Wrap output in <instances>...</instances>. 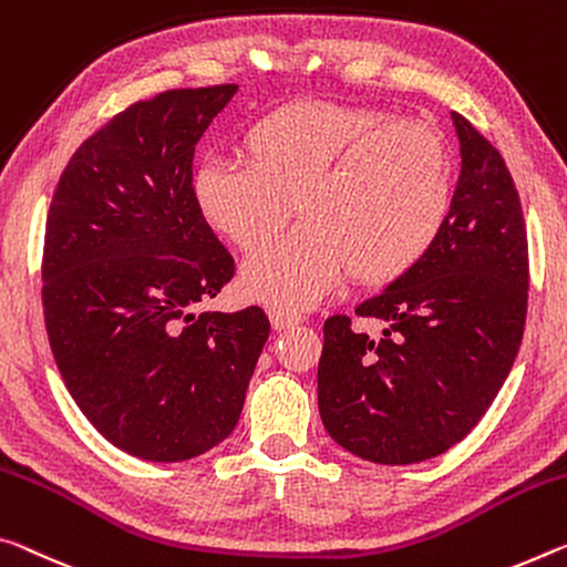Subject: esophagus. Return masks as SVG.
Wrapping results in <instances>:
<instances>
[{"mask_svg": "<svg viewBox=\"0 0 567 567\" xmlns=\"http://www.w3.org/2000/svg\"><path fill=\"white\" fill-rule=\"evenodd\" d=\"M302 318L295 316L290 310H282V308H269V322H272L275 330H287L292 326H298Z\"/></svg>", "mask_w": 567, "mask_h": 567, "instance_id": "1", "label": "esophagus"}]
</instances>
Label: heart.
<instances>
[{
    "label": "heart",
    "instance_id": "b5f03b06",
    "mask_svg": "<svg viewBox=\"0 0 567 567\" xmlns=\"http://www.w3.org/2000/svg\"><path fill=\"white\" fill-rule=\"evenodd\" d=\"M241 164L196 168L202 219L241 251L265 249L292 217L305 224L249 259L241 290L305 310L350 277L381 287L411 272L452 209V156L442 133L365 105L292 101L249 123Z\"/></svg>",
    "mask_w": 567,
    "mask_h": 567
}]
</instances>
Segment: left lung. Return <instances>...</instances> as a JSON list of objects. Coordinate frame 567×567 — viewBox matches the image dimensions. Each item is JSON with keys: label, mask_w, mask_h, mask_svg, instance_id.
I'll return each mask as SVG.
<instances>
[{"label": "left lung", "mask_w": 567, "mask_h": 567, "mask_svg": "<svg viewBox=\"0 0 567 567\" xmlns=\"http://www.w3.org/2000/svg\"><path fill=\"white\" fill-rule=\"evenodd\" d=\"M462 168L442 235L421 262L361 302L373 340L346 316L322 326L318 406L326 431L375 464L444 454L480 424L512 371L527 312V235L499 151L452 113Z\"/></svg>", "instance_id": "1"}]
</instances>
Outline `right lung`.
Wrapping results in <instances>:
<instances>
[{
  "label": "right lung",
  "mask_w": 567,
  "mask_h": 567,
  "mask_svg": "<svg viewBox=\"0 0 567 567\" xmlns=\"http://www.w3.org/2000/svg\"><path fill=\"white\" fill-rule=\"evenodd\" d=\"M237 85L166 90L75 151L42 257L50 348L78 409L121 452L186 462L235 431L269 336L217 298L235 259L194 202V146Z\"/></svg>",
  "instance_id": "add662e5"
}]
</instances>
